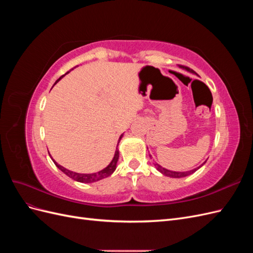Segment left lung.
I'll use <instances>...</instances> for the list:
<instances>
[{"instance_id":"8db88e82","label":"left lung","mask_w":253,"mask_h":253,"mask_svg":"<svg viewBox=\"0 0 253 253\" xmlns=\"http://www.w3.org/2000/svg\"><path fill=\"white\" fill-rule=\"evenodd\" d=\"M183 70H186V71H188V72H193V70H191V68H189V67H187V66H181ZM151 157V156H150ZM206 163V162H205ZM204 163V164H205ZM203 164V165H204ZM155 165V168L156 169L160 172V173H163L164 175H166V176H169V177H173V178H180V177H186V176H188V175H190V174H192V173H194L195 171H197L198 169H200V168L203 166H201V167H198V168H195V169H193V170H191V171H187V172H175V171H170V170H167V169H165V168H163L162 166H159L158 164H154Z\"/></svg>"}]
</instances>
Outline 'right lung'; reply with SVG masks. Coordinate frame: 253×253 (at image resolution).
<instances>
[{
  "mask_svg": "<svg viewBox=\"0 0 253 253\" xmlns=\"http://www.w3.org/2000/svg\"><path fill=\"white\" fill-rule=\"evenodd\" d=\"M67 73H70V72H67ZM66 73V74H67ZM65 74V75H66ZM64 76V75H63ZM63 76H61V77L56 81V83L63 77ZM55 83V84H56ZM122 136L124 135H121L120 136V138H119V140H118V143H119V141H120V139L122 138ZM117 147H118V144H117ZM118 158H119V151H118V148H116V151H115V155H114V158H113V160L111 162V164L106 167V168H104L103 170H101V171H99V172H97V173H91V174H81V173H76V172H73V171H70V170H67V169H65L64 167H62V166H60V165H58L55 160H53L52 158V162L55 163V165L59 168V169L62 171L64 174H66L68 177H71L72 179H74V180H76V181H79V182H86V183H89V182H95V181H98V180H100V179H102V178H105V177H108V176H110L114 171H115V169H116V165H117V162H118Z\"/></svg>",
  "mask_w": 253,
  "mask_h": 253,
  "instance_id": "add662e5",
  "label": "right lung"
}]
</instances>
